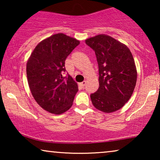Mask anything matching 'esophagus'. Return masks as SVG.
<instances>
[{
  "label": "esophagus",
  "instance_id": "1",
  "mask_svg": "<svg viewBox=\"0 0 160 160\" xmlns=\"http://www.w3.org/2000/svg\"><path fill=\"white\" fill-rule=\"evenodd\" d=\"M86 84H87L86 81H84V82H82L80 83V85H81V86H82V87H84L85 85H86Z\"/></svg>",
  "mask_w": 160,
  "mask_h": 160
}]
</instances>
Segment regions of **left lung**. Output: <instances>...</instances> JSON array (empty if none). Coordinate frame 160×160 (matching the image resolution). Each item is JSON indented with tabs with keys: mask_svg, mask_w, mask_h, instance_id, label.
<instances>
[{
	"mask_svg": "<svg viewBox=\"0 0 160 160\" xmlns=\"http://www.w3.org/2000/svg\"><path fill=\"white\" fill-rule=\"evenodd\" d=\"M85 42L95 51L99 68V88L90 95L92 102L102 112H114L130 100L136 85L132 54L125 44L108 35H98Z\"/></svg>",
	"mask_w": 160,
	"mask_h": 160,
	"instance_id": "left-lung-1",
	"label": "left lung"
}]
</instances>
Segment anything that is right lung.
I'll return each instance as SVG.
<instances>
[{
    "label": "right lung",
    "instance_id": "add662e5",
    "mask_svg": "<svg viewBox=\"0 0 160 160\" xmlns=\"http://www.w3.org/2000/svg\"><path fill=\"white\" fill-rule=\"evenodd\" d=\"M79 43L64 33L54 34L41 41L28 58L26 72L30 92L48 112L61 114L73 105L78 84L71 76L62 75L65 59Z\"/></svg>",
    "mask_w": 160,
    "mask_h": 160
}]
</instances>
